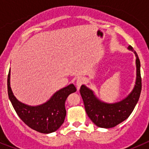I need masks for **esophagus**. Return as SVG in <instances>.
I'll use <instances>...</instances> for the list:
<instances>
[{
	"label": "esophagus",
	"mask_w": 149,
	"mask_h": 149,
	"mask_svg": "<svg viewBox=\"0 0 149 149\" xmlns=\"http://www.w3.org/2000/svg\"><path fill=\"white\" fill-rule=\"evenodd\" d=\"M83 83H84V79H83L81 77H78V78L77 79L76 85H77V90H79V89H80V88H81V86L82 85Z\"/></svg>",
	"instance_id": "1"
}]
</instances>
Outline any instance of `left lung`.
Here are the masks:
<instances>
[{
  "label": "left lung",
  "mask_w": 149,
  "mask_h": 149,
  "mask_svg": "<svg viewBox=\"0 0 149 149\" xmlns=\"http://www.w3.org/2000/svg\"><path fill=\"white\" fill-rule=\"evenodd\" d=\"M128 49L134 51L136 56V78L134 89L125 98L116 103H105L98 99L93 91L85 85L81 86L80 93L86 113L98 127L110 128L120 124L128 118L139 101L142 90L140 61L136 52L131 45L128 46Z\"/></svg>",
  "instance_id": "left-lung-1"
}]
</instances>
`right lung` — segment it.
Wrapping results in <instances>:
<instances>
[{"label": "right lung", "instance_id": "obj_1", "mask_svg": "<svg viewBox=\"0 0 149 149\" xmlns=\"http://www.w3.org/2000/svg\"><path fill=\"white\" fill-rule=\"evenodd\" d=\"M7 89L9 98L19 118L30 128L42 134L54 132L63 125L66 115V98L77 90L72 84L56 92L45 103L29 106L18 101L13 95L10 87V69L7 77Z\"/></svg>", "mask_w": 149, "mask_h": 149}]
</instances>
